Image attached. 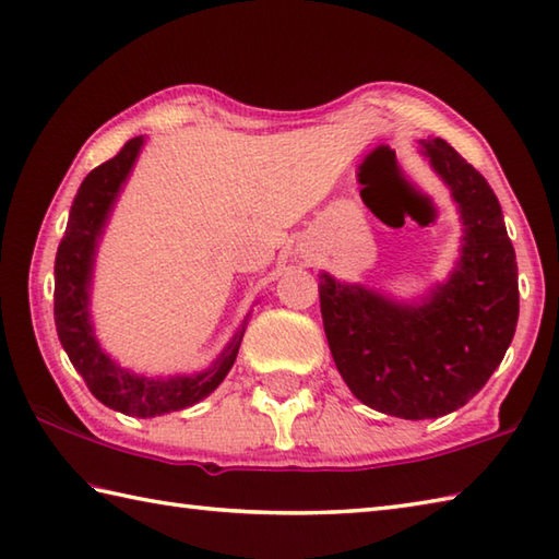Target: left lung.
<instances>
[{"label": "left lung", "mask_w": 559, "mask_h": 559, "mask_svg": "<svg viewBox=\"0 0 559 559\" xmlns=\"http://www.w3.org/2000/svg\"><path fill=\"white\" fill-rule=\"evenodd\" d=\"M459 202L461 260L419 306L395 304L323 272L318 294L330 352L364 405L403 419L463 407L502 364L519 321L516 253L499 200L441 136L419 142Z\"/></svg>", "instance_id": "obj_1"}]
</instances>
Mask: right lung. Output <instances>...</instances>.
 <instances>
[{
	"label": "right lung",
	"instance_id": "right-lung-1",
	"mask_svg": "<svg viewBox=\"0 0 559 559\" xmlns=\"http://www.w3.org/2000/svg\"><path fill=\"white\" fill-rule=\"evenodd\" d=\"M144 136H134L122 146L118 156L96 166L84 178L70 210L67 231L55 258V325L67 357L82 373L88 391L110 409L130 417H156L176 413L207 397L234 367L238 347L246 333V321L236 330L231 343L212 367L195 376L176 379H146L120 369L98 347L94 328L88 321V287L91 267L98 238L104 234L112 202L130 176L134 158L140 156Z\"/></svg>",
	"mask_w": 559,
	"mask_h": 559
}]
</instances>
